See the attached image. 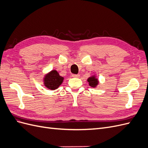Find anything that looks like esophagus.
Segmentation results:
<instances>
[{
	"mask_svg": "<svg viewBox=\"0 0 148 148\" xmlns=\"http://www.w3.org/2000/svg\"><path fill=\"white\" fill-rule=\"evenodd\" d=\"M71 77L73 78H79V74H72L71 75Z\"/></svg>",
	"mask_w": 148,
	"mask_h": 148,
	"instance_id": "obj_1",
	"label": "esophagus"
}]
</instances>
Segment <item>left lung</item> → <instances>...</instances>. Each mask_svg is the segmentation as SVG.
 I'll list each match as a JSON object with an SVG mask.
<instances>
[{"label":"left lung","mask_w":148,"mask_h":148,"mask_svg":"<svg viewBox=\"0 0 148 148\" xmlns=\"http://www.w3.org/2000/svg\"><path fill=\"white\" fill-rule=\"evenodd\" d=\"M88 82H89V86L93 88H95L97 86V84H98L97 79L95 78V77H92L89 78L88 79Z\"/></svg>","instance_id":"8db88e82"}]
</instances>
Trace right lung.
<instances>
[{
  "instance_id": "right-lung-1",
  "label": "right lung",
  "mask_w": 148,
  "mask_h": 148,
  "mask_svg": "<svg viewBox=\"0 0 148 148\" xmlns=\"http://www.w3.org/2000/svg\"><path fill=\"white\" fill-rule=\"evenodd\" d=\"M64 78L60 77L56 70H52L45 77L44 85L47 88L53 90L59 88Z\"/></svg>"
}]
</instances>
